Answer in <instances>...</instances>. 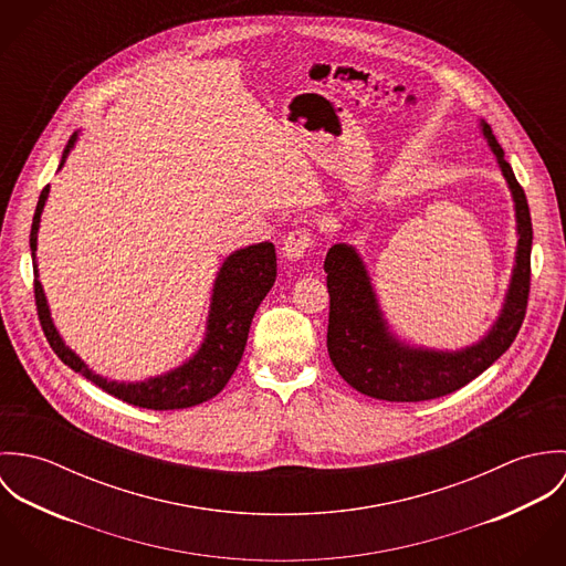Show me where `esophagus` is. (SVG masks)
Here are the masks:
<instances>
[{"label": "esophagus", "instance_id": "esophagus-1", "mask_svg": "<svg viewBox=\"0 0 566 566\" xmlns=\"http://www.w3.org/2000/svg\"><path fill=\"white\" fill-rule=\"evenodd\" d=\"M314 243L312 240V233L307 231V229H296V231H292L285 240H283V245H281V254H283V259L285 261H298V259H303V254L307 252V248Z\"/></svg>", "mask_w": 566, "mask_h": 566}]
</instances>
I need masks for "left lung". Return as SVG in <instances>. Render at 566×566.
<instances>
[{
    "label": "left lung",
    "mask_w": 566,
    "mask_h": 566,
    "mask_svg": "<svg viewBox=\"0 0 566 566\" xmlns=\"http://www.w3.org/2000/svg\"><path fill=\"white\" fill-rule=\"evenodd\" d=\"M480 130L512 193L518 240L499 316L478 342L455 350L405 342L392 331L379 305L359 250L353 243L337 242L326 252L324 272L331 298L326 328L328 357L339 377L366 397L416 403L451 395L492 366L510 348L523 324L530 294V207L484 119H480ZM342 233L348 235L350 231Z\"/></svg>",
    "instance_id": "1"
}]
</instances>
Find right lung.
<instances>
[{"label":"right lung","mask_w":566,"mask_h":566,"mask_svg":"<svg viewBox=\"0 0 566 566\" xmlns=\"http://www.w3.org/2000/svg\"><path fill=\"white\" fill-rule=\"evenodd\" d=\"M78 142V133L70 139L59 169L67 161L70 153ZM50 196V185L41 191L36 202L32 231H30V250H32V265H34V296L39 321L43 333L61 357L72 370L81 373L84 379L99 386L108 395L126 401V403L146 407V409H182L193 405L205 403L213 399L233 377L238 364L242 361L248 331L259 310L265 294L272 290L276 281V252L270 242L252 243L231 252L213 281L209 316L205 326V337L196 353L187 357L180 366L148 377L144 381H115L93 373L81 355L72 350L63 335L59 333L56 324L52 321V312L48 305V296L43 292L39 279V261H36V243H39V227L41 216Z\"/></svg>","instance_id":"1"}]
</instances>
